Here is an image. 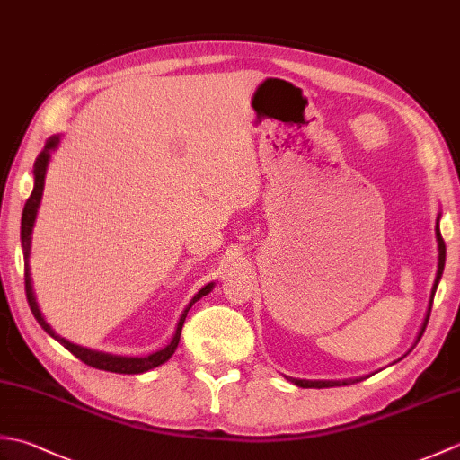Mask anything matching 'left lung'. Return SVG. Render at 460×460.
Listing matches in <instances>:
<instances>
[{"mask_svg": "<svg viewBox=\"0 0 460 460\" xmlns=\"http://www.w3.org/2000/svg\"><path fill=\"white\" fill-rule=\"evenodd\" d=\"M438 219H441V213L437 215V227H435V235H437V245H438V265H437V277H435V282H433V288H431V298H429V308H427V314H425V320L421 324V330H419L417 334V340H421L423 332L427 328V322H429V316H431V306H433V298H435V292H437V287H438V280H441L443 277V269H445V257H447V249H445V241L441 237V229H438ZM413 344V348H415ZM411 348V349H413ZM409 349V351H411ZM292 384L298 385V387H316V389H322V387H340V385H348V384H358V381H361L364 377H356V379H341V381H332V379H320V381H310V379H295V377H288Z\"/></svg>", "mask_w": 460, "mask_h": 460, "instance_id": "8db88e82", "label": "left lung"}]
</instances>
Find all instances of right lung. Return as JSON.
I'll return each instance as SVG.
<instances>
[{
	"mask_svg": "<svg viewBox=\"0 0 460 460\" xmlns=\"http://www.w3.org/2000/svg\"><path fill=\"white\" fill-rule=\"evenodd\" d=\"M58 140H61V136H51V138L47 140L43 152L37 155L35 165H33V178H35V185H33V191L29 195V199L25 201V208H23V215H22V247H23V261H25V292H27V302H29V308H31L35 320L41 324V328L47 332L49 336H53L58 344H63L68 351H71L73 356L79 358L81 361H84L86 366L96 367V369H104V371H114V374H144V371H148L152 367H158L162 366L164 361H168L172 358V354L175 351L180 344V336H181V326L185 322V316H188L190 308L198 302L201 296L209 295L213 290V282L209 285H205L198 295H195L190 305L185 306L183 314L180 316L178 326H175L173 332V338L170 340V344L165 346L160 351H154V354L146 356V358H124V356H112V354H104V351H94L91 348H83V346H76L71 344V341L61 338L58 334H55V330L47 324L45 316L41 314V310H39L37 305V298H35V292H33V285H31V272H29V255H31V233H33V225H35V217H37V209H39V203H41L43 198V188H45V173H47V165H49V158H51V152L58 146Z\"/></svg>",
	"mask_w": 460,
	"mask_h": 460,
	"instance_id": "obj_1",
	"label": "right lung"
}]
</instances>
